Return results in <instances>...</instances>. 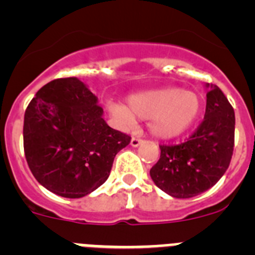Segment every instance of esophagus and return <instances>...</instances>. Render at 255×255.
Segmentation results:
<instances>
[{
  "label": "esophagus",
  "mask_w": 255,
  "mask_h": 255,
  "mask_svg": "<svg viewBox=\"0 0 255 255\" xmlns=\"http://www.w3.org/2000/svg\"><path fill=\"white\" fill-rule=\"evenodd\" d=\"M141 141H143V140H141L140 138H138V136H132L131 141H130V145H131V147H138Z\"/></svg>",
  "instance_id": "esophagus-1"
}]
</instances>
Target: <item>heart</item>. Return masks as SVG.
<instances>
[{
	"label": "heart",
	"mask_w": 255,
	"mask_h": 255,
	"mask_svg": "<svg viewBox=\"0 0 255 255\" xmlns=\"http://www.w3.org/2000/svg\"><path fill=\"white\" fill-rule=\"evenodd\" d=\"M200 98L194 92L181 88H162L135 93L128 106L111 103L110 111L125 125H132L135 117L149 119V130L158 138H173L188 130L200 112Z\"/></svg>",
	"instance_id": "b5f03b06"
}]
</instances>
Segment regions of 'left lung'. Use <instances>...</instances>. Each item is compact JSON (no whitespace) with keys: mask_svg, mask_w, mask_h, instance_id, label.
Listing matches in <instances>:
<instances>
[{"mask_svg":"<svg viewBox=\"0 0 255 255\" xmlns=\"http://www.w3.org/2000/svg\"><path fill=\"white\" fill-rule=\"evenodd\" d=\"M204 120L188 140L159 145L161 155L149 173L173 198L199 195L217 184L229 168L235 143V112L217 85H207Z\"/></svg>","mask_w":255,"mask_h":255,"instance_id":"8db88e82","label":"left lung"}]
</instances>
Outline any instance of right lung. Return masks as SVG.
<instances>
[{"instance_id":"right-lung-1","label":"right lung","mask_w":255,"mask_h":255,"mask_svg":"<svg viewBox=\"0 0 255 255\" xmlns=\"http://www.w3.org/2000/svg\"><path fill=\"white\" fill-rule=\"evenodd\" d=\"M97 97L76 78L55 79L37 92L24 116V152L33 176L64 198L100 188L115 155L131 136L103 120Z\"/></svg>"}]
</instances>
